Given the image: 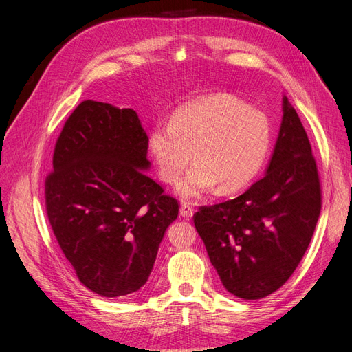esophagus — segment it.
<instances>
[{"mask_svg": "<svg viewBox=\"0 0 352 352\" xmlns=\"http://www.w3.org/2000/svg\"><path fill=\"white\" fill-rule=\"evenodd\" d=\"M180 216H182L184 219H190L194 216V208L189 204V202H184V204L180 206Z\"/></svg>", "mask_w": 352, "mask_h": 352, "instance_id": "esophagus-1", "label": "esophagus"}]
</instances>
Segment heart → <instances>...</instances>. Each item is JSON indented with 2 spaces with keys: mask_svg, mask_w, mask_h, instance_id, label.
Masks as SVG:
<instances>
[{
  "mask_svg": "<svg viewBox=\"0 0 352 352\" xmlns=\"http://www.w3.org/2000/svg\"><path fill=\"white\" fill-rule=\"evenodd\" d=\"M272 127L260 110L229 94H211L177 109L170 120L148 133L157 172L177 185L182 198H199L219 186L230 194L251 184L269 155Z\"/></svg>",
  "mask_w": 352,
  "mask_h": 352,
  "instance_id": "heart-1",
  "label": "heart"
}]
</instances>
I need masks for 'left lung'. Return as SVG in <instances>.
Listing matches in <instances>:
<instances>
[{"mask_svg": "<svg viewBox=\"0 0 352 352\" xmlns=\"http://www.w3.org/2000/svg\"><path fill=\"white\" fill-rule=\"evenodd\" d=\"M283 117L270 163L236 198L201 207L194 216L223 287L260 300L291 278L310 245L322 190L307 132L283 97Z\"/></svg>", "mask_w": 352, "mask_h": 352, "instance_id": "8db88e82", "label": "left lung"}]
</instances>
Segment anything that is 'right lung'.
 <instances>
[{
	"label": "right lung",
	"instance_id": "1",
	"mask_svg": "<svg viewBox=\"0 0 352 352\" xmlns=\"http://www.w3.org/2000/svg\"><path fill=\"white\" fill-rule=\"evenodd\" d=\"M148 136L132 109L83 101L58 136L47 214L78 279L107 298L138 292L179 204L148 176Z\"/></svg>",
	"mask_w": 352,
	"mask_h": 352
}]
</instances>
